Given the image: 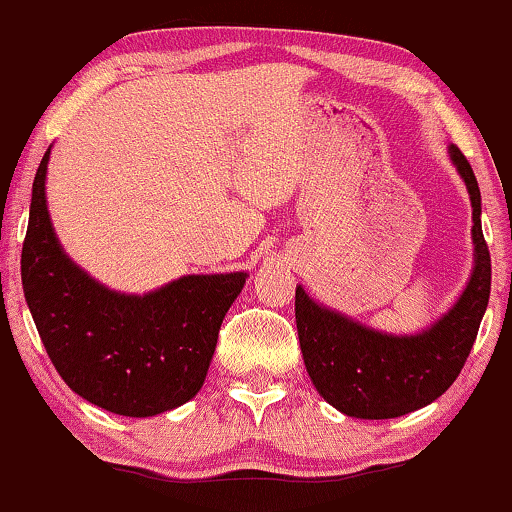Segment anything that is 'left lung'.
Wrapping results in <instances>:
<instances>
[{
	"instance_id": "left-lung-1",
	"label": "left lung",
	"mask_w": 512,
	"mask_h": 512,
	"mask_svg": "<svg viewBox=\"0 0 512 512\" xmlns=\"http://www.w3.org/2000/svg\"><path fill=\"white\" fill-rule=\"evenodd\" d=\"M450 157L471 194L475 266L448 315L417 336H390L318 306L301 287L294 294L308 376L322 399L350 417L390 420L436 401L457 380L478 336L492 287V259L480 227L478 181L455 143Z\"/></svg>"
}]
</instances>
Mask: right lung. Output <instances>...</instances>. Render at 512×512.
I'll return each instance as SVG.
<instances>
[{"mask_svg":"<svg viewBox=\"0 0 512 512\" xmlns=\"http://www.w3.org/2000/svg\"><path fill=\"white\" fill-rule=\"evenodd\" d=\"M43 155L20 257L25 301L50 362L78 397L127 417L183 406L204 385L246 273L183 276L143 297L106 290L62 253L46 208Z\"/></svg>","mask_w":512,"mask_h":512,"instance_id":"1","label":"right lung"}]
</instances>
